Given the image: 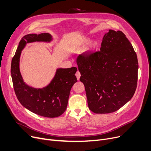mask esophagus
<instances>
[{
  "mask_svg": "<svg viewBox=\"0 0 151 151\" xmlns=\"http://www.w3.org/2000/svg\"><path fill=\"white\" fill-rule=\"evenodd\" d=\"M76 78H77V80H80V76H81V73H80V72L79 71H78L76 73Z\"/></svg>",
  "mask_w": 151,
  "mask_h": 151,
  "instance_id": "obj_1",
  "label": "esophagus"
}]
</instances>
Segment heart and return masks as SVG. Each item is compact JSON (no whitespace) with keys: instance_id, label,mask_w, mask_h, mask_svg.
<instances>
[{"instance_id":"1","label":"heart","mask_w":151,"mask_h":151,"mask_svg":"<svg viewBox=\"0 0 151 151\" xmlns=\"http://www.w3.org/2000/svg\"><path fill=\"white\" fill-rule=\"evenodd\" d=\"M97 45H98V43H97V41H96V40L92 41V42H91L90 45H89V51L90 52H93V51L95 50V49H96V47H97Z\"/></svg>"}]
</instances>
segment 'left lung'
Masks as SVG:
<instances>
[{"label": "left lung", "instance_id": "left-lung-1", "mask_svg": "<svg viewBox=\"0 0 151 151\" xmlns=\"http://www.w3.org/2000/svg\"><path fill=\"white\" fill-rule=\"evenodd\" d=\"M76 63L89 108L94 113H113L133 97L137 85L138 59L121 31L109 29L103 38L100 51L83 53Z\"/></svg>", "mask_w": 151, "mask_h": 151}]
</instances>
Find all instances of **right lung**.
Returning <instances> with one entry per match:
<instances>
[{
	"label": "right lung",
	"mask_w": 151,
	"mask_h": 151,
	"mask_svg": "<svg viewBox=\"0 0 151 151\" xmlns=\"http://www.w3.org/2000/svg\"><path fill=\"white\" fill-rule=\"evenodd\" d=\"M52 37L49 33L29 34L21 39L12 60L11 75L14 90L20 104L37 115L56 117L65 111L70 90L77 82V68H58L50 83L42 88L27 84L20 72L19 63L22 51L27 43H50Z\"/></svg>",
	"instance_id": "1"
}]
</instances>
